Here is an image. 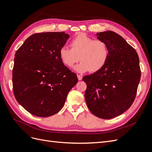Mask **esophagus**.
Wrapping results in <instances>:
<instances>
[{
  "label": "esophagus",
  "mask_w": 152,
  "mask_h": 152,
  "mask_svg": "<svg viewBox=\"0 0 152 152\" xmlns=\"http://www.w3.org/2000/svg\"><path fill=\"white\" fill-rule=\"evenodd\" d=\"M77 79H78V80H80V81L82 80V78H83V77H82V76H81V75H77Z\"/></svg>",
  "instance_id": "obj_1"
}]
</instances>
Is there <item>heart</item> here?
Listing matches in <instances>:
<instances>
[{"instance_id": "heart-1", "label": "heart", "mask_w": 152, "mask_h": 152, "mask_svg": "<svg viewBox=\"0 0 152 152\" xmlns=\"http://www.w3.org/2000/svg\"><path fill=\"white\" fill-rule=\"evenodd\" d=\"M70 46L71 48L67 47L60 48L59 57L64 64L69 67L80 59L81 62L74 67L76 72L99 71L108 59L109 48L107 43L101 40H94L84 33L78 34L73 38Z\"/></svg>"}]
</instances>
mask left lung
<instances>
[{
  "instance_id": "8db88e82",
  "label": "left lung",
  "mask_w": 152,
  "mask_h": 152,
  "mask_svg": "<svg viewBox=\"0 0 152 152\" xmlns=\"http://www.w3.org/2000/svg\"><path fill=\"white\" fill-rule=\"evenodd\" d=\"M109 48V57L100 70L83 78L87 86L85 97L91 113L104 119L118 116L135 99L141 77L140 61L135 49L118 34L96 33Z\"/></svg>"
}]
</instances>
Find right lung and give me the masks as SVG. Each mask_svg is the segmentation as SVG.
Listing matches in <instances>:
<instances>
[{
    "mask_svg": "<svg viewBox=\"0 0 152 152\" xmlns=\"http://www.w3.org/2000/svg\"><path fill=\"white\" fill-rule=\"evenodd\" d=\"M70 37L65 32L35 33L15 53L12 70L14 96L30 114L47 117L63 107L77 83L76 75L62 62L60 48Z\"/></svg>",
    "mask_w": 152,
    "mask_h": 152,
    "instance_id": "add662e5",
    "label": "right lung"
}]
</instances>
